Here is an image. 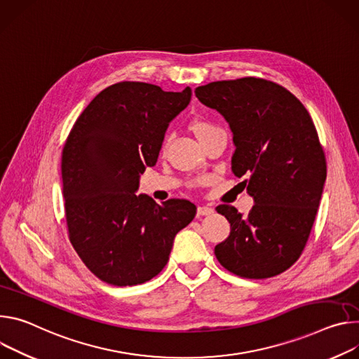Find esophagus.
<instances>
[{
	"mask_svg": "<svg viewBox=\"0 0 359 359\" xmlns=\"http://www.w3.org/2000/svg\"><path fill=\"white\" fill-rule=\"evenodd\" d=\"M214 212V208L211 207H205V205H200L196 208V217H205V215H211Z\"/></svg>",
	"mask_w": 359,
	"mask_h": 359,
	"instance_id": "1",
	"label": "esophagus"
}]
</instances>
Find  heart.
<instances>
[{"label":"heart","instance_id":"obj_1","mask_svg":"<svg viewBox=\"0 0 359 359\" xmlns=\"http://www.w3.org/2000/svg\"><path fill=\"white\" fill-rule=\"evenodd\" d=\"M191 131L195 134V137L201 141H204L207 137H210L212 133L218 131L219 128L212 124L211 121H207V119H201V118H196L194 121L189 124ZM165 147V145H164Z\"/></svg>","mask_w":359,"mask_h":359}]
</instances>
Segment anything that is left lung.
Masks as SVG:
<instances>
[{
	"instance_id": "left-lung-1",
	"label": "left lung",
	"mask_w": 359,
	"mask_h": 359,
	"mask_svg": "<svg viewBox=\"0 0 359 359\" xmlns=\"http://www.w3.org/2000/svg\"><path fill=\"white\" fill-rule=\"evenodd\" d=\"M204 105L224 115L233 134L232 172L255 205L244 215L232 205L215 210L231 224L215 257L229 272L264 280L301 257L327 178V159L312 118L280 84L245 76L195 88Z\"/></svg>"
}]
</instances>
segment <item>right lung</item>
Returning <instances> with one entry per match:
<instances>
[{"instance_id":"obj_1","label":"right lung","mask_w":359,"mask_h":359,"mask_svg":"<svg viewBox=\"0 0 359 359\" xmlns=\"http://www.w3.org/2000/svg\"><path fill=\"white\" fill-rule=\"evenodd\" d=\"M191 101V88L123 81L102 90L76 118L61 156L68 238L101 281L127 287L156 276L174 238L195 217L187 200L158 205L137 195L138 178L152 167L165 131Z\"/></svg>"}]
</instances>
